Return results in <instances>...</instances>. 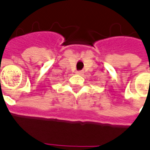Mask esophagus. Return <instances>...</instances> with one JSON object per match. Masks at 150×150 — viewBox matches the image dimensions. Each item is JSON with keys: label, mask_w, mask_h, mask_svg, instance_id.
Here are the masks:
<instances>
[{"label": "esophagus", "mask_w": 150, "mask_h": 150, "mask_svg": "<svg viewBox=\"0 0 150 150\" xmlns=\"http://www.w3.org/2000/svg\"><path fill=\"white\" fill-rule=\"evenodd\" d=\"M76 74H78V75H81V74H83V71H76Z\"/></svg>", "instance_id": "34e87169"}]
</instances>
